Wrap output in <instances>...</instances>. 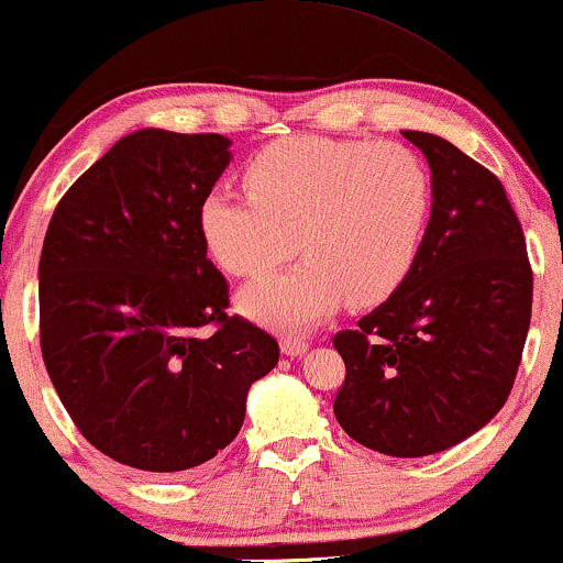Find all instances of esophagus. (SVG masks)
<instances>
[{
    "mask_svg": "<svg viewBox=\"0 0 563 563\" xmlns=\"http://www.w3.org/2000/svg\"><path fill=\"white\" fill-rule=\"evenodd\" d=\"M280 349H283V354H286V356L296 358V356L307 354V351H309V341H303V338L288 335V338H283V341H280Z\"/></svg>",
    "mask_w": 563,
    "mask_h": 563,
    "instance_id": "obj_1",
    "label": "esophagus"
}]
</instances>
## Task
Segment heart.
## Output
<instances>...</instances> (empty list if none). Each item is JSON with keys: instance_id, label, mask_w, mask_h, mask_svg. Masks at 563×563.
Returning a JSON list of instances; mask_svg holds the SVG:
<instances>
[{"instance_id": "1", "label": "heart", "mask_w": 563, "mask_h": 563, "mask_svg": "<svg viewBox=\"0 0 563 563\" xmlns=\"http://www.w3.org/2000/svg\"><path fill=\"white\" fill-rule=\"evenodd\" d=\"M243 178L249 196L209 191L199 205L212 260L230 275H262L296 252V235L307 256L241 290L249 320L311 328L346 301H385L415 267L432 180L409 146L290 135L256 152Z\"/></svg>"}]
</instances>
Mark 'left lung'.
Listing matches in <instances>:
<instances>
[{
	"mask_svg": "<svg viewBox=\"0 0 563 563\" xmlns=\"http://www.w3.org/2000/svg\"><path fill=\"white\" fill-rule=\"evenodd\" d=\"M428 159L422 249L388 301L335 335L346 383L335 419L385 456L445 451L509 398L532 314L521 225L490 170L435 133L401 131Z\"/></svg>",
	"mask_w": 563,
	"mask_h": 563,
	"instance_id": "1",
	"label": "left lung"
}]
</instances>
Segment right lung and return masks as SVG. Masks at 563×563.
I'll return each mask as SVG.
<instances>
[{
	"label": "right lung",
	"instance_id": "add662e5",
	"mask_svg": "<svg viewBox=\"0 0 563 563\" xmlns=\"http://www.w3.org/2000/svg\"><path fill=\"white\" fill-rule=\"evenodd\" d=\"M220 133L141 128L54 209L38 262L42 354L91 445L133 470L209 462L239 435L249 388L280 358L228 317L199 205L233 159Z\"/></svg>",
	"mask_w": 563,
	"mask_h": 563
}]
</instances>
